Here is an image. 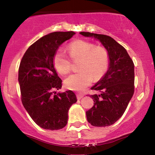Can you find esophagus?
<instances>
[{
	"label": "esophagus",
	"instance_id": "1",
	"mask_svg": "<svg viewBox=\"0 0 155 155\" xmlns=\"http://www.w3.org/2000/svg\"><path fill=\"white\" fill-rule=\"evenodd\" d=\"M76 97H77L78 100H80V99H81L82 98H83L84 95L81 94H76Z\"/></svg>",
	"mask_w": 155,
	"mask_h": 155
}]
</instances>
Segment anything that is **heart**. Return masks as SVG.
Returning <instances> with one entry per match:
<instances>
[{
  "label": "heart",
  "instance_id": "b5f03b06",
  "mask_svg": "<svg viewBox=\"0 0 155 155\" xmlns=\"http://www.w3.org/2000/svg\"><path fill=\"white\" fill-rule=\"evenodd\" d=\"M67 50L72 60H80L79 72L68 76L64 85L68 89L82 91L95 80L100 79L106 71L108 64V54L104 47H96L85 40H76L68 45ZM55 69L61 75L71 71V61L63 49H59L54 57Z\"/></svg>",
  "mask_w": 155,
  "mask_h": 155
}]
</instances>
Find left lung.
I'll return each mask as SVG.
<instances>
[{"label":"left lung","mask_w":155,"mask_h":155,"mask_svg":"<svg viewBox=\"0 0 155 155\" xmlns=\"http://www.w3.org/2000/svg\"><path fill=\"white\" fill-rule=\"evenodd\" d=\"M79 33L98 40L108 52V70L91 87L101 94L90 96L94 104L86 111V118L93 126H110L120 118L133 96V61L126 49L110 37L88 32Z\"/></svg>","instance_id":"left-lung-1"}]
</instances>
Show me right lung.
Wrapping results in <instances>:
<instances>
[{
    "mask_svg": "<svg viewBox=\"0 0 155 155\" xmlns=\"http://www.w3.org/2000/svg\"><path fill=\"white\" fill-rule=\"evenodd\" d=\"M76 33L54 32L33 43L25 53L18 71V83L24 108L43 129L55 130L67 124L68 112L77 101L71 91L57 93L61 88L54 57L60 45Z\"/></svg>",
    "mask_w": 155,
    "mask_h": 155,
    "instance_id": "add662e5",
    "label": "right lung"
}]
</instances>
